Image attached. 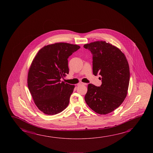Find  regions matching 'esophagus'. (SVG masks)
Here are the masks:
<instances>
[{
	"mask_svg": "<svg viewBox=\"0 0 153 153\" xmlns=\"http://www.w3.org/2000/svg\"><path fill=\"white\" fill-rule=\"evenodd\" d=\"M87 85V84H86V83H79V84H78V85Z\"/></svg>",
	"mask_w": 153,
	"mask_h": 153,
	"instance_id": "1",
	"label": "esophagus"
}]
</instances>
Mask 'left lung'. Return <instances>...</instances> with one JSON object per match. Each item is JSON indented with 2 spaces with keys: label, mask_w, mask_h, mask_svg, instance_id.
<instances>
[{
  "label": "left lung",
  "mask_w": 153,
  "mask_h": 153,
  "mask_svg": "<svg viewBox=\"0 0 153 153\" xmlns=\"http://www.w3.org/2000/svg\"><path fill=\"white\" fill-rule=\"evenodd\" d=\"M93 56V74L102 76L100 86L89 84L85 100L95 113L105 115L123 103L127 95L130 69L124 53L105 41L84 45Z\"/></svg>",
  "instance_id": "obj_1"
}]
</instances>
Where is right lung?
Wrapping results in <instances>:
<instances>
[{"mask_svg": "<svg viewBox=\"0 0 153 153\" xmlns=\"http://www.w3.org/2000/svg\"><path fill=\"white\" fill-rule=\"evenodd\" d=\"M80 48L77 45L55 43L41 48L33 60L28 75V86L38 108L48 115L67 107L75 85L61 82L69 74L68 59Z\"/></svg>", "mask_w": 153, "mask_h": 153, "instance_id": "add662e5", "label": "right lung"}]
</instances>
